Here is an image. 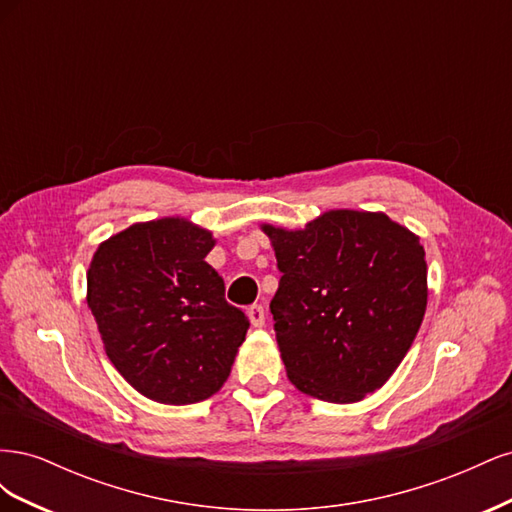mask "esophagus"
Here are the masks:
<instances>
[{"label":"esophagus","mask_w":512,"mask_h":512,"mask_svg":"<svg viewBox=\"0 0 512 512\" xmlns=\"http://www.w3.org/2000/svg\"><path fill=\"white\" fill-rule=\"evenodd\" d=\"M247 318L254 324V327H265V320H267V312L262 305H252L247 309Z\"/></svg>","instance_id":"1"}]
</instances>
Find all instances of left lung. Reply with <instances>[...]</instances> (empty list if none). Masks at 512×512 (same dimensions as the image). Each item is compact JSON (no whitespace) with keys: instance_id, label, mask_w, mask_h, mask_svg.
I'll return each mask as SVG.
<instances>
[{"instance_id":"left-lung-1","label":"left lung","mask_w":512,"mask_h":512,"mask_svg":"<svg viewBox=\"0 0 512 512\" xmlns=\"http://www.w3.org/2000/svg\"><path fill=\"white\" fill-rule=\"evenodd\" d=\"M262 230L282 273L271 314L290 382L331 404L380 389L425 316L421 241L389 215L352 209L322 213L303 230Z\"/></svg>"}]
</instances>
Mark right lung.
<instances>
[{"label":"right lung","instance_id":"right-lung-1","mask_svg":"<svg viewBox=\"0 0 512 512\" xmlns=\"http://www.w3.org/2000/svg\"><path fill=\"white\" fill-rule=\"evenodd\" d=\"M213 245L209 230L162 218L117 232L91 258L87 305L106 356L160 404H196L218 393L250 329L205 262Z\"/></svg>","mask_w":512,"mask_h":512}]
</instances>
